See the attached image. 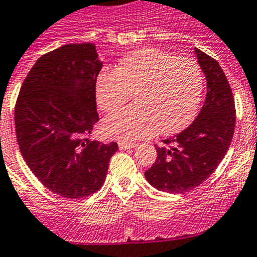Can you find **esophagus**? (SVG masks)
<instances>
[{
	"label": "esophagus",
	"instance_id": "34e87169",
	"mask_svg": "<svg viewBox=\"0 0 257 257\" xmlns=\"http://www.w3.org/2000/svg\"><path fill=\"white\" fill-rule=\"evenodd\" d=\"M136 147L135 144H128V142H119L120 150H128V149H133Z\"/></svg>",
	"mask_w": 257,
	"mask_h": 257
}]
</instances>
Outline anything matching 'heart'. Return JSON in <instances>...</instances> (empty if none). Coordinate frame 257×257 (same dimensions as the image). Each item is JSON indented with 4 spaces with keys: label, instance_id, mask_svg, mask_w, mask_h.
I'll return each instance as SVG.
<instances>
[{
    "label": "heart",
    "instance_id": "b5f03b06",
    "mask_svg": "<svg viewBox=\"0 0 257 257\" xmlns=\"http://www.w3.org/2000/svg\"><path fill=\"white\" fill-rule=\"evenodd\" d=\"M203 91V76L191 59L145 48L125 55L116 71L104 68L95 81V99L103 112L113 113L135 95L133 108L107 117L103 135L132 142L156 131L172 135L195 117Z\"/></svg>",
    "mask_w": 257,
    "mask_h": 257
}]
</instances>
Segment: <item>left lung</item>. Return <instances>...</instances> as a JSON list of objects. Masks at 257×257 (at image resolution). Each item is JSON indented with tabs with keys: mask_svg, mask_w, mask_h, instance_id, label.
Instances as JSON below:
<instances>
[{
	"mask_svg": "<svg viewBox=\"0 0 257 257\" xmlns=\"http://www.w3.org/2000/svg\"><path fill=\"white\" fill-rule=\"evenodd\" d=\"M195 50L207 80L206 101L196 119L181 133L156 146V160L145 177L160 191L181 194L206 181L224 159L235 125V106L224 71L213 58Z\"/></svg>",
	"mask_w": 257,
	"mask_h": 257,
	"instance_id": "obj_1",
	"label": "left lung"
}]
</instances>
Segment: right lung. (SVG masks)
Segmentation results:
<instances>
[{"label":"right lung","instance_id":"right-lung-1","mask_svg":"<svg viewBox=\"0 0 257 257\" xmlns=\"http://www.w3.org/2000/svg\"><path fill=\"white\" fill-rule=\"evenodd\" d=\"M94 44H70L39 58L15 104L22 156L33 175L58 195L77 199L97 193L117 144L93 141L99 120L95 81L102 68Z\"/></svg>","mask_w":257,"mask_h":257}]
</instances>
